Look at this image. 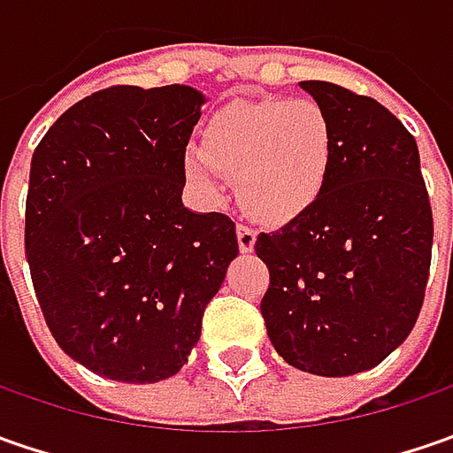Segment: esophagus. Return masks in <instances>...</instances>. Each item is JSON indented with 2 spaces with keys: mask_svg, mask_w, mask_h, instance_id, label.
I'll return each mask as SVG.
<instances>
[{
  "mask_svg": "<svg viewBox=\"0 0 453 453\" xmlns=\"http://www.w3.org/2000/svg\"><path fill=\"white\" fill-rule=\"evenodd\" d=\"M236 242H239L242 252H252L254 244H257V232H254L252 226H247V224H239L236 226Z\"/></svg>",
  "mask_w": 453,
  "mask_h": 453,
  "instance_id": "1",
  "label": "esophagus"
}]
</instances>
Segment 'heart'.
Returning <instances> with one entry per match:
<instances>
[{"label":"heart","instance_id":"b5f03b06","mask_svg":"<svg viewBox=\"0 0 453 453\" xmlns=\"http://www.w3.org/2000/svg\"><path fill=\"white\" fill-rule=\"evenodd\" d=\"M335 158V126L312 97H265L217 113L186 153V176L217 196V171L236 179L242 206L265 224H288L318 201Z\"/></svg>","mask_w":453,"mask_h":453}]
</instances>
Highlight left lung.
<instances>
[{"label": "left lung", "instance_id": "left-lung-1", "mask_svg": "<svg viewBox=\"0 0 453 453\" xmlns=\"http://www.w3.org/2000/svg\"><path fill=\"white\" fill-rule=\"evenodd\" d=\"M335 126L320 201L257 236L270 270L267 335L304 373L342 378L409 338L426 295L434 217L416 138L378 100L322 80L300 82Z\"/></svg>", "mask_w": 453, "mask_h": 453}]
</instances>
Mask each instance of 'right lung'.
<instances>
[{"mask_svg": "<svg viewBox=\"0 0 453 453\" xmlns=\"http://www.w3.org/2000/svg\"><path fill=\"white\" fill-rule=\"evenodd\" d=\"M203 103L188 85H113L65 111L32 156L25 252L37 303L62 350L111 380L179 373L239 254L232 219L181 201Z\"/></svg>", "mask_w": 453, "mask_h": 453, "instance_id": "1", "label": "right lung"}]
</instances>
